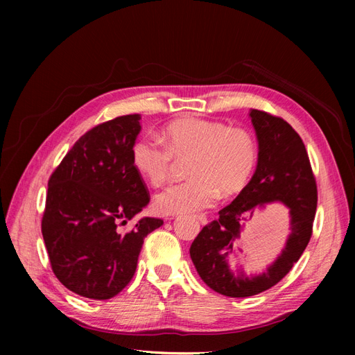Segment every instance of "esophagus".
<instances>
[{
	"label": "esophagus",
	"mask_w": 355,
	"mask_h": 355,
	"mask_svg": "<svg viewBox=\"0 0 355 355\" xmlns=\"http://www.w3.org/2000/svg\"><path fill=\"white\" fill-rule=\"evenodd\" d=\"M168 219H171V218H168ZM197 219L200 220L201 225H206L207 223V216H206V214H198Z\"/></svg>",
	"instance_id": "esophagus-1"
}]
</instances>
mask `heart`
Listing matches in <instances>:
<instances>
[{
  "instance_id": "1",
  "label": "heart",
  "mask_w": 355,
  "mask_h": 355,
  "mask_svg": "<svg viewBox=\"0 0 355 355\" xmlns=\"http://www.w3.org/2000/svg\"><path fill=\"white\" fill-rule=\"evenodd\" d=\"M164 141L144 136L132 148L133 166L153 187L173 178L178 159L191 158L192 178L157 196L155 207L161 213H196L213 206L219 192L227 197L239 194L256 167L257 145L244 127L187 116L166 127Z\"/></svg>"
}]
</instances>
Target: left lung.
Instances as JSON below:
<instances>
[{"mask_svg": "<svg viewBox=\"0 0 355 355\" xmlns=\"http://www.w3.org/2000/svg\"><path fill=\"white\" fill-rule=\"evenodd\" d=\"M259 157L252 180L219 218L207 223L192 241L189 254L201 280L230 297H249L271 288L302 256L313 235L317 184L302 139L282 116L252 110ZM280 200L291 209V235L277 261L259 276L247 277L229 270L227 261L243 222L257 207Z\"/></svg>", "mask_w": 355, "mask_h": 355, "instance_id": "obj_1", "label": "left lung"}]
</instances>
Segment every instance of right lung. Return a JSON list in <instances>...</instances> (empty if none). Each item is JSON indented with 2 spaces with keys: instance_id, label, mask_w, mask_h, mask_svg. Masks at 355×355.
Instances as JSON below:
<instances>
[{
  "instance_id": "obj_1",
  "label": "right lung",
  "mask_w": 355,
  "mask_h": 355,
  "mask_svg": "<svg viewBox=\"0 0 355 355\" xmlns=\"http://www.w3.org/2000/svg\"><path fill=\"white\" fill-rule=\"evenodd\" d=\"M141 116L121 115L85 132L49 179L41 232L51 270L71 292L111 299L130 283L146 235L163 225L144 218L149 202L132 161Z\"/></svg>"
}]
</instances>
